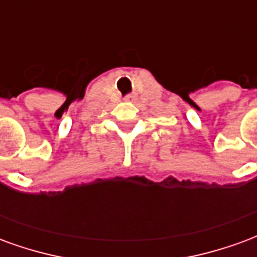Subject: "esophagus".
Listing matches in <instances>:
<instances>
[{
	"instance_id": "esophagus-1",
	"label": "esophagus",
	"mask_w": 257,
	"mask_h": 257,
	"mask_svg": "<svg viewBox=\"0 0 257 257\" xmlns=\"http://www.w3.org/2000/svg\"><path fill=\"white\" fill-rule=\"evenodd\" d=\"M135 97H136V95H135V93H129V95H126V97H125V99H126V100H134Z\"/></svg>"
}]
</instances>
